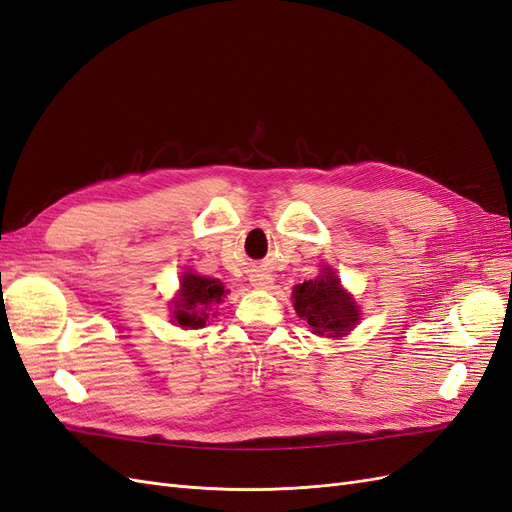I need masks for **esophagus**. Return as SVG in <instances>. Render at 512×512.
<instances>
[{"mask_svg":"<svg viewBox=\"0 0 512 512\" xmlns=\"http://www.w3.org/2000/svg\"><path fill=\"white\" fill-rule=\"evenodd\" d=\"M250 282L256 288H267L271 284V275L267 271H262V269H254L252 275H250Z\"/></svg>","mask_w":512,"mask_h":512,"instance_id":"esophagus-1","label":"esophagus"}]
</instances>
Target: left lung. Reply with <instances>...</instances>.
<instances>
[{"mask_svg": "<svg viewBox=\"0 0 512 512\" xmlns=\"http://www.w3.org/2000/svg\"><path fill=\"white\" fill-rule=\"evenodd\" d=\"M294 309L318 335H346L359 322V307L339 286L331 269H324L316 280H307L292 290Z\"/></svg>", "mask_w": 512, "mask_h": 512, "instance_id": "obj_1", "label": "left lung"}]
</instances>
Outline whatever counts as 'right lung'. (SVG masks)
Segmentation results:
<instances>
[{
  "label": "right lung",
  "mask_w": 512,
  "mask_h": 512,
  "mask_svg": "<svg viewBox=\"0 0 512 512\" xmlns=\"http://www.w3.org/2000/svg\"><path fill=\"white\" fill-rule=\"evenodd\" d=\"M224 284L220 280H211V277L185 273L181 277V294L175 301V320L181 327L198 329L209 318V305L220 303L224 299Z\"/></svg>",
  "instance_id": "obj_1"
}]
</instances>
